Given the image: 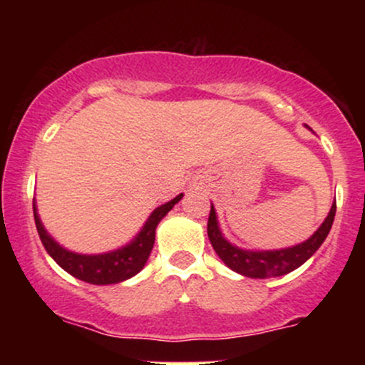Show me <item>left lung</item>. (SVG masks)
Masks as SVG:
<instances>
[{
	"label": "left lung",
	"instance_id": "left-lung-1",
	"mask_svg": "<svg viewBox=\"0 0 365 365\" xmlns=\"http://www.w3.org/2000/svg\"><path fill=\"white\" fill-rule=\"evenodd\" d=\"M334 215H336V200L331 206L328 217L324 220L317 232L295 247H288L282 250H244L230 244L221 235L220 226H217L215 207L211 204V212L207 220V237L211 240L212 249L220 255L230 269L238 274H244L247 278H273V276H283L292 273L293 269L300 267L311 255L322 245V242L328 237L331 226H333Z\"/></svg>",
	"mask_w": 365,
	"mask_h": 365
}]
</instances>
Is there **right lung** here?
<instances>
[{"instance_id": "1", "label": "right lung", "mask_w": 365, "mask_h": 365, "mask_svg": "<svg viewBox=\"0 0 365 365\" xmlns=\"http://www.w3.org/2000/svg\"><path fill=\"white\" fill-rule=\"evenodd\" d=\"M182 197L183 194H180L175 197V199H171L170 202L154 209L153 215L149 216L148 221H145L144 228L140 230L139 235L133 238L128 245L108 254L83 255L63 249V247L58 245L51 238V235L44 230V226L39 220V215H37V207L34 202L36 228L44 249L48 250V254L60 264L66 273H70L77 279H82V282L91 284L120 283L132 278V276H135L142 267L145 266L150 250H153L154 247L158 223L168 215L170 209H173L175 204H177Z\"/></svg>"}]
</instances>
